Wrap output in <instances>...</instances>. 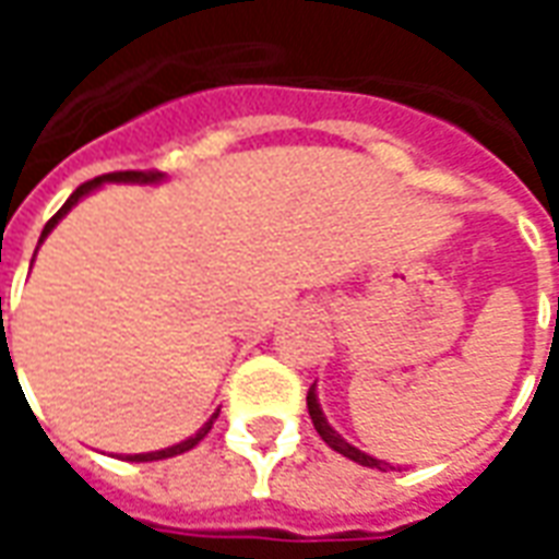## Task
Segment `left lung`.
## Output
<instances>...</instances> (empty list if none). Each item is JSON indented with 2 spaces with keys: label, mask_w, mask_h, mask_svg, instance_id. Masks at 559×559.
Wrapping results in <instances>:
<instances>
[{
  "label": "left lung",
  "mask_w": 559,
  "mask_h": 559,
  "mask_svg": "<svg viewBox=\"0 0 559 559\" xmlns=\"http://www.w3.org/2000/svg\"><path fill=\"white\" fill-rule=\"evenodd\" d=\"M308 413H311V421H314V428L317 433L326 440L329 449H335V452H341L344 457H350V461H356V464H362V467H377V469H383L386 467V461H377V457L371 455H365L362 449H356V445H350L344 437H341L332 425L326 421V416H323V411H320V404H317V392L311 389L308 392Z\"/></svg>",
  "instance_id": "1"
}]
</instances>
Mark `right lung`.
I'll return each instance as SVG.
<instances>
[{
  "label": "right lung",
  "mask_w": 559,
  "mask_h": 559,
  "mask_svg": "<svg viewBox=\"0 0 559 559\" xmlns=\"http://www.w3.org/2000/svg\"><path fill=\"white\" fill-rule=\"evenodd\" d=\"M104 182H140V185L160 182V173L158 170H116V173H104V176H95V179H90V182H83L78 188V191H74V194L68 197L66 206L59 209L53 218L44 224L41 239H44V236H47V233L53 230L56 224H59V218H62L68 209L78 203L80 197H86V194H90V191H95V188H102ZM215 419H218V413H215V416H212V419H209L206 425H203V428H200V431L194 433V437H188V440H182V443L170 445V449H160V452H146V455H128V461H160V457L182 455V452H188V449H194V445L200 443V440H203V437H206L209 431H212V421H215Z\"/></svg>",
  "instance_id": "obj_1"
}]
</instances>
